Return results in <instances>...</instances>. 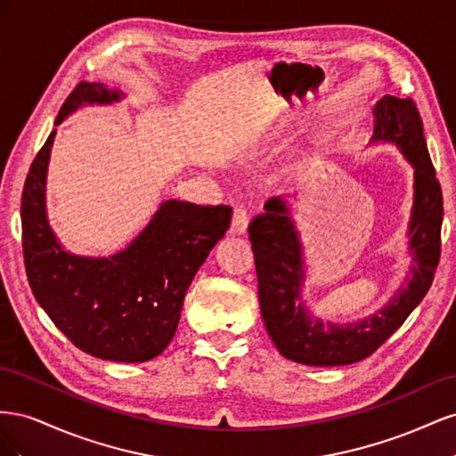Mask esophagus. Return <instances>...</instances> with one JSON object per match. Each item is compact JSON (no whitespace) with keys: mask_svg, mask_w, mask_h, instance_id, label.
Masks as SVG:
<instances>
[{"mask_svg":"<svg viewBox=\"0 0 456 456\" xmlns=\"http://www.w3.org/2000/svg\"><path fill=\"white\" fill-rule=\"evenodd\" d=\"M247 224H249V213H247L243 205H238L236 209H233L230 233H233V236H241V233H245L247 230Z\"/></svg>","mask_w":456,"mask_h":456,"instance_id":"obj_1","label":"esophagus"}]
</instances>
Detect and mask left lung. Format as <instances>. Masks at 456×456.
I'll list each match as a JSON object with an SVG mask.
<instances>
[{"mask_svg": "<svg viewBox=\"0 0 456 456\" xmlns=\"http://www.w3.org/2000/svg\"><path fill=\"white\" fill-rule=\"evenodd\" d=\"M370 142H392L415 167V201L409 220L411 266L407 285L397 289L386 306L365 320L323 323L308 312L300 291L306 280L302 243L291 211L281 198L265 205V213L249 224L260 314L275 348L287 360L314 365H350L369 357L403 325L434 281L441 253L444 196L428 154L422 119L411 99L384 94L375 110Z\"/></svg>", "mask_w": 456, "mask_h": 456, "instance_id": "1", "label": "left lung"}]
</instances>
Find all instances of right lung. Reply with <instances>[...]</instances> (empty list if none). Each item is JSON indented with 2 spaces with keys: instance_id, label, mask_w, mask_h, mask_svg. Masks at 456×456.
I'll list each match as a JSON object with an SVG mask.
<instances>
[{
  "instance_id": "1",
  "label": "right lung",
  "mask_w": 456,
  "mask_h": 456,
  "mask_svg": "<svg viewBox=\"0 0 456 456\" xmlns=\"http://www.w3.org/2000/svg\"><path fill=\"white\" fill-rule=\"evenodd\" d=\"M119 99L118 89L81 81L54 126L79 106ZM54 134L57 129L37 151L22 190V251L32 293L51 322L86 354L119 363L154 360L175 337L196 272L230 228L232 207L167 200L119 253L102 258L68 253L45 209Z\"/></svg>"
}]
</instances>
